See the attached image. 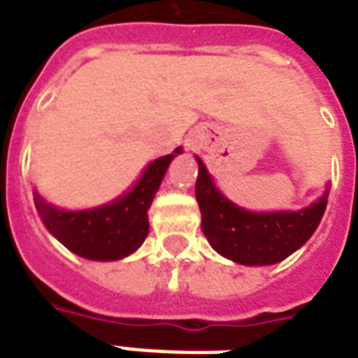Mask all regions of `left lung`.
<instances>
[{
	"mask_svg": "<svg viewBox=\"0 0 358 358\" xmlns=\"http://www.w3.org/2000/svg\"><path fill=\"white\" fill-rule=\"evenodd\" d=\"M199 162L196 200L202 214V231L210 245L231 258L233 262L247 266H268L281 262L296 248L303 247L320 224L328 192L310 208L299 212H273L255 214L222 196Z\"/></svg>",
	"mask_w": 358,
	"mask_h": 358,
	"instance_id": "obj_1",
	"label": "left lung"
}]
</instances>
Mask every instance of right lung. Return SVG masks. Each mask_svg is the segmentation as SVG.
I'll return each mask as SVG.
<instances>
[{
  "instance_id": "right-lung-1",
  "label": "right lung",
  "mask_w": 358,
  "mask_h": 358,
  "mask_svg": "<svg viewBox=\"0 0 358 358\" xmlns=\"http://www.w3.org/2000/svg\"><path fill=\"white\" fill-rule=\"evenodd\" d=\"M173 154L152 162L134 185V189L123 199L108 206L65 212L45 204L40 196H34V204L48 231L75 255L88 260H119L141 247L148 235V208L159 183L166 175L169 162L179 154Z\"/></svg>"
}]
</instances>
